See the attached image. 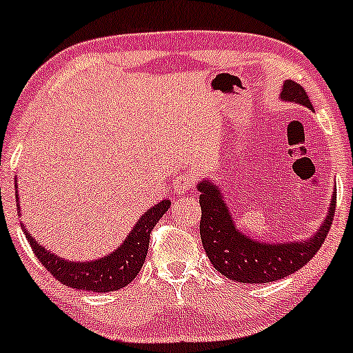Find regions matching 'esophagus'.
I'll list each match as a JSON object with an SVG mask.
<instances>
[{"label": "esophagus", "mask_w": 353, "mask_h": 353, "mask_svg": "<svg viewBox=\"0 0 353 353\" xmlns=\"http://www.w3.org/2000/svg\"><path fill=\"white\" fill-rule=\"evenodd\" d=\"M195 188V176L190 174L189 171H182L179 176L176 177V182H174V190L176 194H185L189 190Z\"/></svg>", "instance_id": "esophagus-1"}]
</instances>
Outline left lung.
Masks as SVG:
<instances>
[{
  "mask_svg": "<svg viewBox=\"0 0 353 353\" xmlns=\"http://www.w3.org/2000/svg\"><path fill=\"white\" fill-rule=\"evenodd\" d=\"M281 99L312 108L307 93L292 80L284 82ZM199 190L202 192L199 201L202 209L201 239L207 256L219 273L233 281L250 284L278 281L307 265L314 254L319 252L332 227L337 201V194L334 192L329 214L312 239L294 243L270 245L250 239L235 227L217 185L202 181Z\"/></svg>",
  "mask_w": 353,
  "mask_h": 353,
  "instance_id": "8db88e82",
  "label": "left lung"
}]
</instances>
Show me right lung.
<instances>
[{"label":"right lung","instance_id":"1","mask_svg":"<svg viewBox=\"0 0 353 353\" xmlns=\"http://www.w3.org/2000/svg\"><path fill=\"white\" fill-rule=\"evenodd\" d=\"M16 202H18V185H16ZM169 205H171V202L163 201L151 207L136 222L128 239L123 241V245L118 246V250L93 261L75 263L59 258L57 254L49 253L48 250H44V246L36 243V240L24 228V225L23 230L26 233L32 253L59 283L79 291L112 292L125 288L138 276L144 260H146L151 230L168 212Z\"/></svg>","mask_w":353,"mask_h":353}]
</instances>
